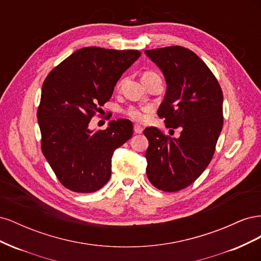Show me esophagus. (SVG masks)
<instances>
[{"mask_svg":"<svg viewBox=\"0 0 261 261\" xmlns=\"http://www.w3.org/2000/svg\"><path fill=\"white\" fill-rule=\"evenodd\" d=\"M134 132H135L136 134H141V133L144 132L143 126H140L138 124H135V125H134Z\"/></svg>","mask_w":261,"mask_h":261,"instance_id":"1","label":"esophagus"}]
</instances>
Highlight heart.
<instances>
[{
  "mask_svg": "<svg viewBox=\"0 0 261 261\" xmlns=\"http://www.w3.org/2000/svg\"><path fill=\"white\" fill-rule=\"evenodd\" d=\"M156 75L155 73L153 72H146L143 77H141V80H146V78H149L151 76H154ZM122 82L118 84V87L121 86ZM150 111V108L149 107H134V106H130L128 107L127 109L124 110V114L126 116H128L130 120L133 121H136V122H143L146 120V114Z\"/></svg>",
  "mask_w": 261,
  "mask_h": 261,
  "instance_id": "1",
  "label": "heart"
}]
</instances>
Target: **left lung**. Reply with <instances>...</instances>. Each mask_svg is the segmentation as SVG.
Wrapping results in <instances>:
<instances>
[{
    "instance_id": "left-lung-1",
    "label": "left lung",
    "mask_w": 261,
    "mask_h": 261,
    "mask_svg": "<svg viewBox=\"0 0 261 261\" xmlns=\"http://www.w3.org/2000/svg\"><path fill=\"white\" fill-rule=\"evenodd\" d=\"M145 53L167 82L158 115L168 128L180 129L178 138L165 136L156 127L144 130L149 141L146 173L158 189L177 192L194 183L212 159L223 126V93L193 51L173 45Z\"/></svg>"
}]
</instances>
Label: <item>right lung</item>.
<instances>
[{
    "label": "right lung",
    "instance_id": "right-lung-1",
    "mask_svg": "<svg viewBox=\"0 0 261 261\" xmlns=\"http://www.w3.org/2000/svg\"><path fill=\"white\" fill-rule=\"evenodd\" d=\"M140 54L87 46L46 76L37 112L41 149L55 175L70 191L93 193L111 177L112 155L132 137L133 123L118 118L107 129L93 132L89 122Z\"/></svg>",
    "mask_w": 261,
    "mask_h": 261
}]
</instances>
